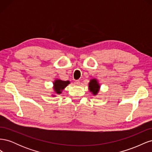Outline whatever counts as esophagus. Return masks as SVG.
<instances>
[{"instance_id": "34e87169", "label": "esophagus", "mask_w": 152, "mask_h": 152, "mask_svg": "<svg viewBox=\"0 0 152 152\" xmlns=\"http://www.w3.org/2000/svg\"><path fill=\"white\" fill-rule=\"evenodd\" d=\"M75 85H79L80 84V81L79 80H75Z\"/></svg>"}]
</instances>
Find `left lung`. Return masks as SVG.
<instances>
[{"label":"left lung","mask_w":152,"mask_h":152,"mask_svg":"<svg viewBox=\"0 0 152 152\" xmlns=\"http://www.w3.org/2000/svg\"><path fill=\"white\" fill-rule=\"evenodd\" d=\"M89 87L90 91L92 92L93 94H97L99 88V86L97 80L95 79H92L90 82V83L89 84Z\"/></svg>","instance_id":"obj_1"}]
</instances>
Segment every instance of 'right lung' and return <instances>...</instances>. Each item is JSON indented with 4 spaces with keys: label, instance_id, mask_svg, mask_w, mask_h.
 Instances as JSON below:
<instances>
[{
    "label": "right lung",
    "instance_id": "right-lung-1",
    "mask_svg": "<svg viewBox=\"0 0 152 152\" xmlns=\"http://www.w3.org/2000/svg\"><path fill=\"white\" fill-rule=\"evenodd\" d=\"M70 83L69 81H63L61 80H56L54 82V91L56 92L57 94H61L62 91L65 87H66L68 84Z\"/></svg>",
    "mask_w": 152,
    "mask_h": 152
}]
</instances>
